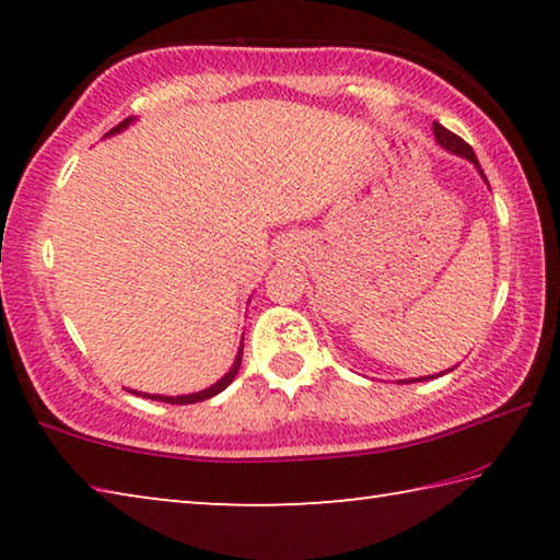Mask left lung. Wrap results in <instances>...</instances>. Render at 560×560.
I'll return each instance as SVG.
<instances>
[{
    "label": "left lung",
    "instance_id": "8db88e82",
    "mask_svg": "<svg viewBox=\"0 0 560 560\" xmlns=\"http://www.w3.org/2000/svg\"><path fill=\"white\" fill-rule=\"evenodd\" d=\"M434 138H438V143H440L444 150H450L452 155H459V158H464V160H469V163L479 170L481 179H485V183H487V175H485V170H481L477 155H474V150H471L467 143H464V140H462L459 136H454V132H450L447 128L440 126V122H434ZM487 185H489V183H487ZM450 371H454V368H450ZM450 371H444V373H450ZM444 373H440V375H444ZM428 377H438V375H428ZM417 381H424V377H412V381H400V383H417Z\"/></svg>",
    "mask_w": 560,
    "mask_h": 560
}]
</instances>
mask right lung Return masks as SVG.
<instances>
[{"mask_svg": "<svg viewBox=\"0 0 560 560\" xmlns=\"http://www.w3.org/2000/svg\"><path fill=\"white\" fill-rule=\"evenodd\" d=\"M130 122H136V118H126L122 122H118L116 128H113L110 132H106V138H110V136H116V132H122L126 130ZM242 353H244V343H240V350H236V355H234V363H232V368L230 371H226L220 381H217L214 385H210V387H205V390H200V393H189V395H150V393H138V390H128V393H132V395H143V397H148V400H160V402H170V405H192V402H202V400H210V397H214V395H220L226 385H230L234 377H236V373H240V365H242Z\"/></svg>", "mask_w": 560, "mask_h": 560, "instance_id": "add662e5", "label": "right lung"}]
</instances>
